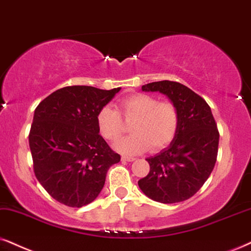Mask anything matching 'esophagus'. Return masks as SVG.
I'll list each match as a JSON object with an SVG mask.
<instances>
[{"instance_id": "obj_1", "label": "esophagus", "mask_w": 251, "mask_h": 251, "mask_svg": "<svg viewBox=\"0 0 251 251\" xmlns=\"http://www.w3.org/2000/svg\"><path fill=\"white\" fill-rule=\"evenodd\" d=\"M135 158L134 157H129V156H122V161L124 162H132V161H134Z\"/></svg>"}]
</instances>
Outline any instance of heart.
Masks as SVG:
<instances>
[{"instance_id":"obj_1","label":"heart","mask_w":251,"mask_h":251,"mask_svg":"<svg viewBox=\"0 0 251 251\" xmlns=\"http://www.w3.org/2000/svg\"><path fill=\"white\" fill-rule=\"evenodd\" d=\"M120 113L126 120H133L132 134L120 139L113 147L123 154H140L151 147L158 151L169 145L179 126V112L175 104L160 102L147 94H135L119 102ZM120 113L112 105L98 111L96 123L104 139L115 141L125 131Z\"/></svg>"}]
</instances>
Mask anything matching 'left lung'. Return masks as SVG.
<instances>
[{"label":"left lung","instance_id":"8db88e82","mask_svg":"<svg viewBox=\"0 0 251 251\" xmlns=\"http://www.w3.org/2000/svg\"><path fill=\"white\" fill-rule=\"evenodd\" d=\"M141 90L166 95L178 109L179 126L167 148L146 158L151 170L139 180V188L162 204L184 201L204 185L217 161L219 132L211 107L178 82H151Z\"/></svg>","mask_w":251,"mask_h":251}]
</instances>
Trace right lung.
<instances>
[{"instance_id": "right-lung-1", "label": "right lung", "mask_w": 251, "mask_h": 251, "mask_svg": "<svg viewBox=\"0 0 251 251\" xmlns=\"http://www.w3.org/2000/svg\"><path fill=\"white\" fill-rule=\"evenodd\" d=\"M122 88L73 85L59 89L34 110L28 135L37 179L55 201L82 207L102 191L109 168L118 163L98 131V111Z\"/></svg>"}]
</instances>
